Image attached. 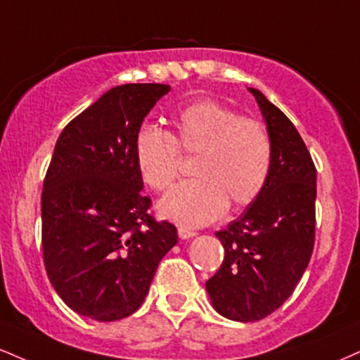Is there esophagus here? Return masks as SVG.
Returning <instances> with one entry per match:
<instances>
[{"label":"esophagus","mask_w":360,"mask_h":360,"mask_svg":"<svg viewBox=\"0 0 360 360\" xmlns=\"http://www.w3.org/2000/svg\"><path fill=\"white\" fill-rule=\"evenodd\" d=\"M177 235H179L181 240H189V238L196 236V233L191 231V229H188V228H179L177 229Z\"/></svg>","instance_id":"esophagus-1"}]
</instances>
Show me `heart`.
I'll use <instances>...</instances> for the list:
<instances>
[{
	"label": "heart",
	"instance_id": "heart-1",
	"mask_svg": "<svg viewBox=\"0 0 360 360\" xmlns=\"http://www.w3.org/2000/svg\"><path fill=\"white\" fill-rule=\"evenodd\" d=\"M183 154L196 155L194 181L177 184L158 205L162 218L199 228L224 214L229 202L245 207L262 194L274 161L270 136L262 124L240 117L214 101H196L172 117V132L139 129L134 158L142 181L164 191L176 181Z\"/></svg>",
	"mask_w": 360,
	"mask_h": 360
}]
</instances>
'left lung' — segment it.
<instances>
[{
	"mask_svg": "<svg viewBox=\"0 0 360 360\" xmlns=\"http://www.w3.org/2000/svg\"><path fill=\"white\" fill-rule=\"evenodd\" d=\"M274 147L266 186L226 229L216 233L223 265L206 281L219 315L258 322L285 304L309 266L315 240L317 171L305 142L287 115L257 89Z\"/></svg>",
	"mask_w": 360,
	"mask_h": 360,
	"instance_id": "8db88e82",
	"label": "left lung"
}]
</instances>
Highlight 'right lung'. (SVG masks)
<instances>
[{
  "label": "right lung",
  "instance_id": "add662e5",
  "mask_svg": "<svg viewBox=\"0 0 360 360\" xmlns=\"http://www.w3.org/2000/svg\"><path fill=\"white\" fill-rule=\"evenodd\" d=\"M169 90L114 86L55 144L41 193L43 262L55 292L84 317L114 322L134 314L177 243L174 224L147 213L150 199L134 158L144 117Z\"/></svg>",
  "mask_w": 360,
  "mask_h": 360
}]
</instances>
